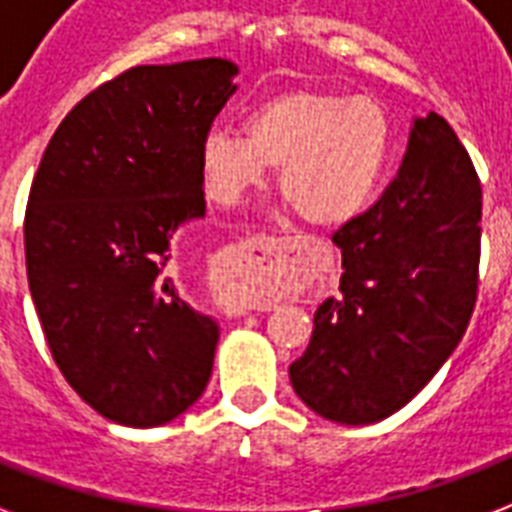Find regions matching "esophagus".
I'll return each instance as SVG.
<instances>
[{"label": "esophagus", "instance_id": "34e87169", "mask_svg": "<svg viewBox=\"0 0 512 512\" xmlns=\"http://www.w3.org/2000/svg\"><path fill=\"white\" fill-rule=\"evenodd\" d=\"M287 244L271 236H252L239 247L228 249L220 265L225 292L247 308L268 311L281 289V263Z\"/></svg>", "mask_w": 512, "mask_h": 512}]
</instances>
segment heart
Segmentation results:
<instances>
[{"mask_svg": "<svg viewBox=\"0 0 512 512\" xmlns=\"http://www.w3.org/2000/svg\"><path fill=\"white\" fill-rule=\"evenodd\" d=\"M244 135L212 130L199 164L207 196L233 207L279 167V193L305 223L335 231L364 215L393 154V122L374 98L295 87L260 100Z\"/></svg>", "mask_w": 512, "mask_h": 512, "instance_id": "1", "label": "heart"}]
</instances>
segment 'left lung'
Listing matches in <instances>:
<instances>
[{
	"label": "left lung",
	"instance_id": "8db88e82",
	"mask_svg": "<svg viewBox=\"0 0 512 512\" xmlns=\"http://www.w3.org/2000/svg\"><path fill=\"white\" fill-rule=\"evenodd\" d=\"M332 241L340 295L319 305L289 380L324 420L369 425L433 380L476 308L481 183L444 116L414 119L396 180Z\"/></svg>",
	"mask_w": 512,
	"mask_h": 512
}]
</instances>
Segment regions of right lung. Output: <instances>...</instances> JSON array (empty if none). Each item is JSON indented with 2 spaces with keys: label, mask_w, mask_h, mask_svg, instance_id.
I'll return each instance as SVG.
<instances>
[{
  "label": "right lung",
  "mask_w": 512,
  "mask_h": 512,
  "mask_svg": "<svg viewBox=\"0 0 512 512\" xmlns=\"http://www.w3.org/2000/svg\"><path fill=\"white\" fill-rule=\"evenodd\" d=\"M236 63L135 66L79 100L28 193L26 271L68 385L106 420L156 428L199 401L220 329L177 292V228L204 217L199 148Z\"/></svg>",
  "instance_id": "1"
}]
</instances>
